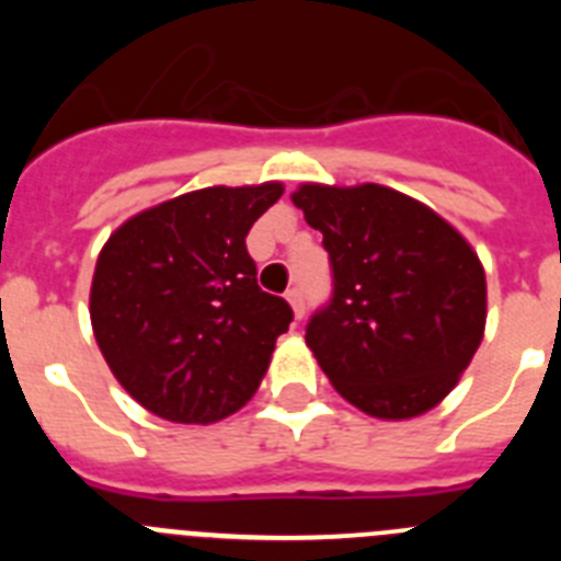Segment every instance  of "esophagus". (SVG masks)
<instances>
[{"mask_svg": "<svg viewBox=\"0 0 561 561\" xmlns=\"http://www.w3.org/2000/svg\"><path fill=\"white\" fill-rule=\"evenodd\" d=\"M286 300H289L291 311H295V317H297V320H300V317L306 314V300H304V291H300V289H297V286H295V289H289V291H286Z\"/></svg>", "mask_w": 561, "mask_h": 561, "instance_id": "1", "label": "esophagus"}]
</instances>
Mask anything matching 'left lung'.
<instances>
[{"label": "left lung", "mask_w": 561, "mask_h": 561, "mask_svg": "<svg viewBox=\"0 0 561 561\" xmlns=\"http://www.w3.org/2000/svg\"><path fill=\"white\" fill-rule=\"evenodd\" d=\"M291 202L331 261L334 295L306 325V345L336 393L374 419L433 410L483 340L478 252L427 205L374 182H306Z\"/></svg>", "instance_id": "left-lung-1"}]
</instances>
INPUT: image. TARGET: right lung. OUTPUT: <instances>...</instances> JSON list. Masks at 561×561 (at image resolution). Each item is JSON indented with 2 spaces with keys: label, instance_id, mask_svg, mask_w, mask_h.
Wrapping results in <instances>:
<instances>
[{
  "label": "right lung",
  "instance_id": "add662e5",
  "mask_svg": "<svg viewBox=\"0 0 561 561\" xmlns=\"http://www.w3.org/2000/svg\"><path fill=\"white\" fill-rule=\"evenodd\" d=\"M280 182L202 187L137 213L98 255L89 317L114 379L176 424L241 410L289 329L284 297L257 286L247 232Z\"/></svg>",
  "mask_w": 561,
  "mask_h": 561
}]
</instances>
